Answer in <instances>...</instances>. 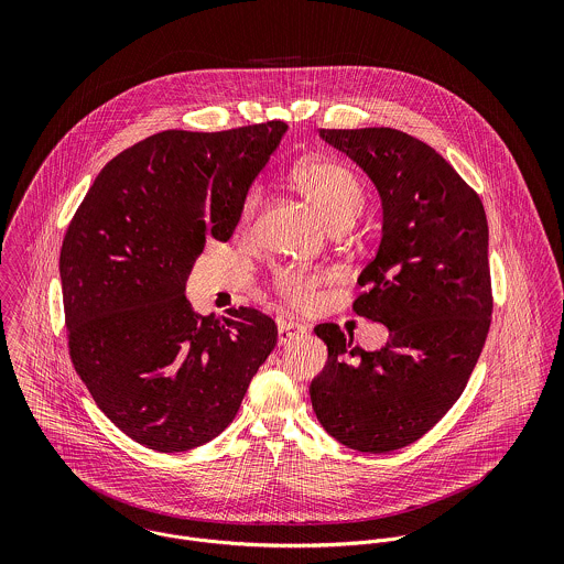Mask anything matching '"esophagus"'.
<instances>
[{
  "label": "esophagus",
  "mask_w": 564,
  "mask_h": 564,
  "mask_svg": "<svg viewBox=\"0 0 564 564\" xmlns=\"http://www.w3.org/2000/svg\"><path fill=\"white\" fill-rule=\"evenodd\" d=\"M304 332H306V325H302V323H278V343H280V345H286V343H291L295 336H300V334H304Z\"/></svg>",
  "instance_id": "obj_1"
}]
</instances>
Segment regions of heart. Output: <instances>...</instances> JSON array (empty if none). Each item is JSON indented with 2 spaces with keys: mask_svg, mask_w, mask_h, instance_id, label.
Listing matches in <instances>:
<instances>
[{
  "mask_svg": "<svg viewBox=\"0 0 564 564\" xmlns=\"http://www.w3.org/2000/svg\"><path fill=\"white\" fill-rule=\"evenodd\" d=\"M293 186L306 197V202L322 215L327 226L336 232L347 230L365 210L367 191L358 173L338 161L315 159L295 166ZM260 208V191L251 188L242 197L239 208V230L249 232L253 228ZM325 282L323 273L284 269L275 275L278 295L295 308H311L317 302L319 289Z\"/></svg>",
  "mask_w": 564,
  "mask_h": 564,
  "instance_id": "1",
  "label": "heart"
}]
</instances>
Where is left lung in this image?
<instances>
[{
    "mask_svg": "<svg viewBox=\"0 0 564 564\" xmlns=\"http://www.w3.org/2000/svg\"><path fill=\"white\" fill-rule=\"evenodd\" d=\"M319 137L362 166L382 197V241L358 278L354 313L384 323L389 340L365 351L336 323L317 325L327 365L311 402L338 443L387 454L445 416L482 354L492 313L486 213L456 169L405 132Z\"/></svg>",
    "mask_w": 564,
    "mask_h": 564,
    "instance_id": "1",
    "label": "left lung"
}]
</instances>
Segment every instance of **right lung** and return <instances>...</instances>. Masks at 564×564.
I'll list each match as a JSON object with an SVG mask.
<instances>
[{
    "label": "right lung",
    "instance_id": "right-lung-1",
    "mask_svg": "<svg viewBox=\"0 0 564 564\" xmlns=\"http://www.w3.org/2000/svg\"><path fill=\"white\" fill-rule=\"evenodd\" d=\"M286 132L164 130L108 162L61 249L72 362L99 410L162 454L221 434L278 343L256 308L193 313L184 286L208 239L228 241Z\"/></svg>",
    "mask_w": 564,
    "mask_h": 564
}]
</instances>
